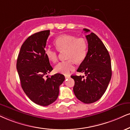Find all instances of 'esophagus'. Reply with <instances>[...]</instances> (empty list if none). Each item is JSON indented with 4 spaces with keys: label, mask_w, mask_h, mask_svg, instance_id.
Listing matches in <instances>:
<instances>
[{
    "label": "esophagus",
    "mask_w": 130,
    "mask_h": 130,
    "mask_svg": "<svg viewBox=\"0 0 130 130\" xmlns=\"http://www.w3.org/2000/svg\"><path fill=\"white\" fill-rule=\"evenodd\" d=\"M70 77V75H65V78H66V79H67V78H69Z\"/></svg>",
    "instance_id": "34e87169"
}]
</instances>
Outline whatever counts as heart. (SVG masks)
<instances>
[{
  "label": "heart",
  "instance_id": "heart-1",
  "mask_svg": "<svg viewBox=\"0 0 130 130\" xmlns=\"http://www.w3.org/2000/svg\"><path fill=\"white\" fill-rule=\"evenodd\" d=\"M55 47L59 51H66V58L68 60L59 62L55 67L57 73L68 74L75 69L74 61L81 62L84 60L87 54V43L83 38H76L72 35L63 34L58 37L55 40ZM46 57L50 61L57 62V52L47 47L44 51Z\"/></svg>",
  "mask_w": 130,
  "mask_h": 130
}]
</instances>
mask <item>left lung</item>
Segmentation results:
<instances>
[{
	"label": "left lung",
	"mask_w": 130,
	"mask_h": 130,
	"mask_svg": "<svg viewBox=\"0 0 130 130\" xmlns=\"http://www.w3.org/2000/svg\"><path fill=\"white\" fill-rule=\"evenodd\" d=\"M86 32L90 30L84 29ZM88 42V52L77 72L84 76L72 75L75 81L73 92L76 97L85 104L99 100L106 90L111 78V60L104 43L95 34L86 36Z\"/></svg>",
	"instance_id": "1"
}]
</instances>
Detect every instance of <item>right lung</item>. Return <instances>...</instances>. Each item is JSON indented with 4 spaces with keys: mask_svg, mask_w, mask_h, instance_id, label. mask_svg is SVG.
I'll use <instances>...</instances> for the list:
<instances>
[{
    "mask_svg": "<svg viewBox=\"0 0 130 130\" xmlns=\"http://www.w3.org/2000/svg\"><path fill=\"white\" fill-rule=\"evenodd\" d=\"M49 34L50 31L46 30L29 37L21 46L16 66L24 92L32 101L41 106L55 101L59 87L65 79L61 73L44 79L53 70L44 54Z\"/></svg>",
    "mask_w": 130,
    "mask_h": 130,
    "instance_id": "add662e5",
    "label": "right lung"
}]
</instances>
